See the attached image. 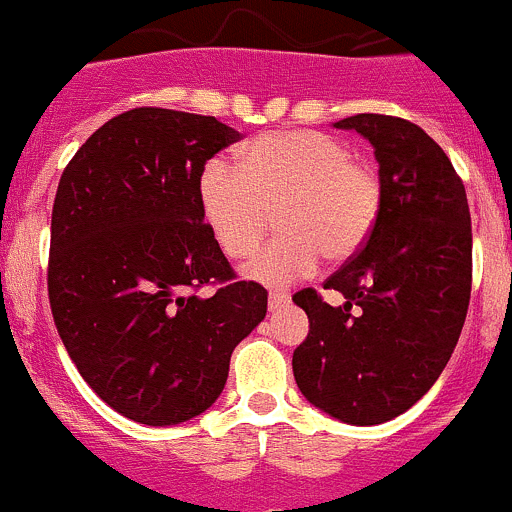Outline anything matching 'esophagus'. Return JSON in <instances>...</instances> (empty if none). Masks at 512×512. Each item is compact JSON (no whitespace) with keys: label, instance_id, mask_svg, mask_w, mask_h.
I'll return each mask as SVG.
<instances>
[{"label":"esophagus","instance_id":"obj_1","mask_svg":"<svg viewBox=\"0 0 512 512\" xmlns=\"http://www.w3.org/2000/svg\"><path fill=\"white\" fill-rule=\"evenodd\" d=\"M286 304H289V294H286V291H271L269 294V309L271 311L281 309V306H286Z\"/></svg>","mask_w":512,"mask_h":512}]
</instances>
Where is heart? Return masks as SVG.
Returning <instances> with one entry per match:
<instances>
[{"label": "heart", "mask_w": 512, "mask_h": 512, "mask_svg": "<svg viewBox=\"0 0 512 512\" xmlns=\"http://www.w3.org/2000/svg\"><path fill=\"white\" fill-rule=\"evenodd\" d=\"M203 216L231 259H246L281 208L274 238L243 266L246 279L289 286L316 271L321 256L349 259L362 248L382 206L369 163L321 130H281L253 140L233 165L208 160L198 183Z\"/></svg>", "instance_id": "b5f03b06"}]
</instances>
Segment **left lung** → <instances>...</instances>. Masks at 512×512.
<instances>
[{
    "label": "left lung",
    "mask_w": 512,
    "mask_h": 512,
    "mask_svg": "<svg viewBox=\"0 0 512 512\" xmlns=\"http://www.w3.org/2000/svg\"><path fill=\"white\" fill-rule=\"evenodd\" d=\"M372 143L382 206L367 243L324 289L294 294L309 334L291 367L311 405L347 425H382L410 410L450 362L472 284L465 186L445 150L410 120L362 113L334 123Z\"/></svg>",
    "instance_id": "8db88e82"
}]
</instances>
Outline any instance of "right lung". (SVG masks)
<instances>
[{"mask_svg":"<svg viewBox=\"0 0 512 512\" xmlns=\"http://www.w3.org/2000/svg\"><path fill=\"white\" fill-rule=\"evenodd\" d=\"M241 133L211 115L135 107L107 120L67 163L52 206V316L77 372L140 425L201 415L269 294L236 281L198 183ZM213 283L217 291L197 296Z\"/></svg>","mask_w":512,"mask_h":512,"instance_id":"obj_1","label":"right lung"}]
</instances>
